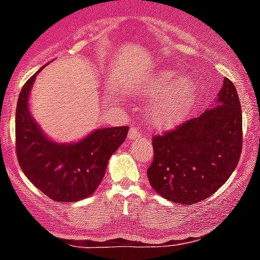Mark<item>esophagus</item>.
I'll return each mask as SVG.
<instances>
[{
  "label": "esophagus",
  "mask_w": 260,
  "mask_h": 260,
  "mask_svg": "<svg viewBox=\"0 0 260 260\" xmlns=\"http://www.w3.org/2000/svg\"><path fill=\"white\" fill-rule=\"evenodd\" d=\"M138 135H140V128L132 127L128 132V140H135L138 137Z\"/></svg>",
  "instance_id": "esophagus-1"
}]
</instances>
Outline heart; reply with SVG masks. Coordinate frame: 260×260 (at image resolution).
I'll use <instances>...</instances> for the list:
<instances>
[{"mask_svg": "<svg viewBox=\"0 0 260 260\" xmlns=\"http://www.w3.org/2000/svg\"><path fill=\"white\" fill-rule=\"evenodd\" d=\"M133 94L152 98L147 117L154 127L171 128L185 118L195 101V85L191 78L177 77L172 70H157L137 78L129 85Z\"/></svg>", "mask_w": 260, "mask_h": 260, "instance_id": "b5f03b06", "label": "heart"}]
</instances>
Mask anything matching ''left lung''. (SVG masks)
<instances>
[{
  "mask_svg": "<svg viewBox=\"0 0 260 260\" xmlns=\"http://www.w3.org/2000/svg\"><path fill=\"white\" fill-rule=\"evenodd\" d=\"M243 118L234 84L225 78L214 104L176 129L153 137L152 188L183 205L200 203L221 187L239 162Z\"/></svg>",
  "mask_w": 260,
  "mask_h": 260,
  "instance_id": "1",
  "label": "left lung"
}]
</instances>
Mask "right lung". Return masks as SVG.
Instances as JSON below:
<instances>
[{"instance_id": "add662e5", "label": "right lung", "mask_w": 260, "mask_h": 260, "mask_svg": "<svg viewBox=\"0 0 260 260\" xmlns=\"http://www.w3.org/2000/svg\"><path fill=\"white\" fill-rule=\"evenodd\" d=\"M39 69L22 86L16 107V152L21 170L46 196L73 203L90 196L103 180L108 161L124 142L128 127L98 128L81 140L60 143L32 117L28 96Z\"/></svg>"}]
</instances>
